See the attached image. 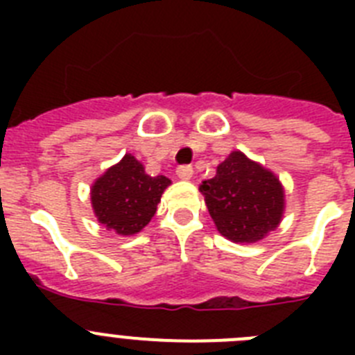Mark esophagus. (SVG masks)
Instances as JSON below:
<instances>
[{
  "mask_svg": "<svg viewBox=\"0 0 355 355\" xmlns=\"http://www.w3.org/2000/svg\"><path fill=\"white\" fill-rule=\"evenodd\" d=\"M175 174H178V178H180L181 181H188V180H192L193 168L190 167V165H183V167H180L178 171H175Z\"/></svg>",
  "mask_w": 355,
  "mask_h": 355,
  "instance_id": "obj_1",
  "label": "esophagus"
}]
</instances>
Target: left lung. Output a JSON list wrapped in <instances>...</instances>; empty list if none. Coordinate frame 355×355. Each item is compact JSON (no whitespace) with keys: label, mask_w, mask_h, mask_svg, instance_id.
<instances>
[{"label":"left lung","mask_w":355,"mask_h":355,"mask_svg":"<svg viewBox=\"0 0 355 355\" xmlns=\"http://www.w3.org/2000/svg\"><path fill=\"white\" fill-rule=\"evenodd\" d=\"M208 211L222 236L254 243L277 229L284 213V188L277 175L241 150H233L200 183Z\"/></svg>","instance_id":"obj_1"}]
</instances>
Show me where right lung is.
I'll return each mask as SVG.
<instances>
[{"label": "right lung", "mask_w": 355, "mask_h": 355, "mask_svg": "<svg viewBox=\"0 0 355 355\" xmlns=\"http://www.w3.org/2000/svg\"><path fill=\"white\" fill-rule=\"evenodd\" d=\"M168 184V178L149 175L142 163L128 153L94 181L90 188L94 215L108 231L133 236L155 216Z\"/></svg>", "instance_id": "add662e5"}]
</instances>
